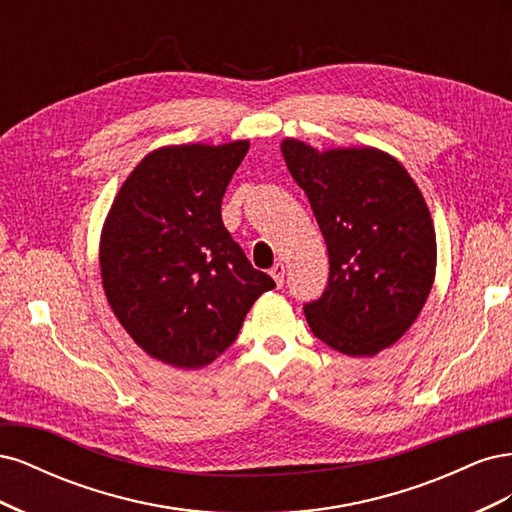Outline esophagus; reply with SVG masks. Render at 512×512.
<instances>
[{
    "label": "esophagus",
    "mask_w": 512,
    "mask_h": 512,
    "mask_svg": "<svg viewBox=\"0 0 512 512\" xmlns=\"http://www.w3.org/2000/svg\"><path fill=\"white\" fill-rule=\"evenodd\" d=\"M269 273H271V277L275 280L277 288H282L284 286V275H286V267L282 265V262H275Z\"/></svg>",
    "instance_id": "obj_1"
}]
</instances>
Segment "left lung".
<instances>
[{
    "instance_id": "8db88e82",
    "label": "left lung",
    "mask_w": 512,
    "mask_h": 512,
    "mask_svg": "<svg viewBox=\"0 0 512 512\" xmlns=\"http://www.w3.org/2000/svg\"><path fill=\"white\" fill-rule=\"evenodd\" d=\"M329 250V284L303 307L312 333L348 356H376L404 335L436 277V230L408 170L376 147L318 151L284 138Z\"/></svg>"
}]
</instances>
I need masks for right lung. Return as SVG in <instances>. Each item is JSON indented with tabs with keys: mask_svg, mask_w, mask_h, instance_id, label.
Returning <instances> with one entry per match:
<instances>
[{
	"mask_svg": "<svg viewBox=\"0 0 512 512\" xmlns=\"http://www.w3.org/2000/svg\"><path fill=\"white\" fill-rule=\"evenodd\" d=\"M250 141L168 145L123 181L100 237L108 305L138 348L179 369L213 363L262 292L222 222V196Z\"/></svg>",
	"mask_w": 512,
	"mask_h": 512,
	"instance_id": "right-lung-1",
	"label": "right lung"
}]
</instances>
